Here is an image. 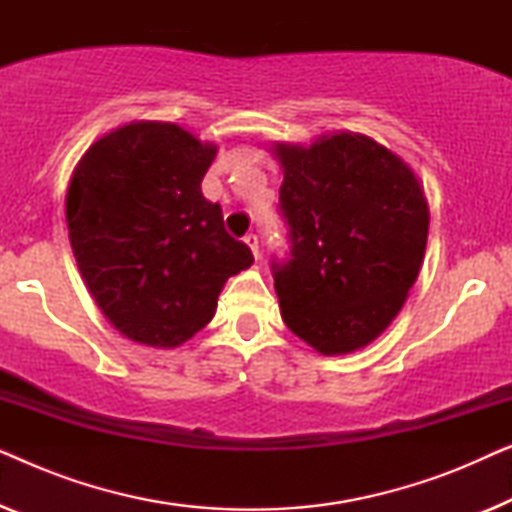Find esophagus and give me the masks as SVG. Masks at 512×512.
I'll return each mask as SVG.
<instances>
[{
    "label": "esophagus",
    "mask_w": 512,
    "mask_h": 512,
    "mask_svg": "<svg viewBox=\"0 0 512 512\" xmlns=\"http://www.w3.org/2000/svg\"><path fill=\"white\" fill-rule=\"evenodd\" d=\"M244 242H247L251 254H254V258L258 261V258H261V249H258V237L254 233H249V235H244Z\"/></svg>",
    "instance_id": "34e87169"
}]
</instances>
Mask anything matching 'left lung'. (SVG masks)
Listing matches in <instances>:
<instances>
[{"mask_svg":"<svg viewBox=\"0 0 512 512\" xmlns=\"http://www.w3.org/2000/svg\"><path fill=\"white\" fill-rule=\"evenodd\" d=\"M289 254L272 258L284 324L321 354L354 352L391 324L422 265L429 207L415 172L370 137L277 144Z\"/></svg>","mask_w":512,"mask_h":512,"instance_id":"1","label":"left lung"}]
</instances>
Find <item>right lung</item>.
Instances as JSON below:
<instances>
[{"instance_id":"1","label":"right lung","mask_w":512,"mask_h":512,"mask_svg":"<svg viewBox=\"0 0 512 512\" xmlns=\"http://www.w3.org/2000/svg\"><path fill=\"white\" fill-rule=\"evenodd\" d=\"M216 156L174 123H130L95 142L67 191L76 265L125 338L177 347L212 321L228 277L254 263L202 195Z\"/></svg>"}]
</instances>
